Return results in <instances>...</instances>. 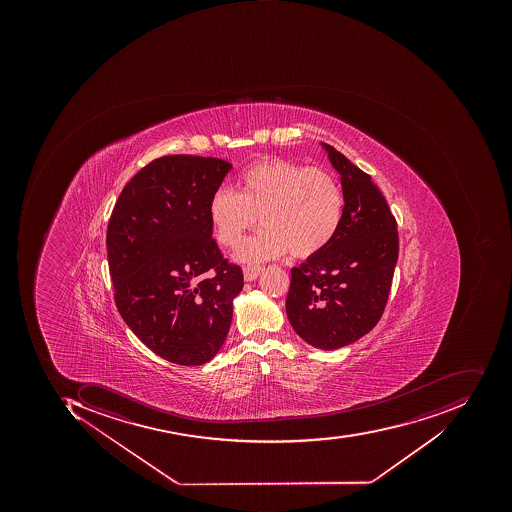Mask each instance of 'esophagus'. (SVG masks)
<instances>
[{
    "instance_id": "1",
    "label": "esophagus",
    "mask_w": 512,
    "mask_h": 512,
    "mask_svg": "<svg viewBox=\"0 0 512 512\" xmlns=\"http://www.w3.org/2000/svg\"><path fill=\"white\" fill-rule=\"evenodd\" d=\"M263 271V268L261 266H246L244 268V280L246 281H254L255 278L260 275V272Z\"/></svg>"
}]
</instances>
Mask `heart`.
Masks as SVG:
<instances>
[{
    "mask_svg": "<svg viewBox=\"0 0 512 512\" xmlns=\"http://www.w3.org/2000/svg\"><path fill=\"white\" fill-rule=\"evenodd\" d=\"M237 189H218L209 217L218 243L231 249L258 220L263 224L238 252V260L255 263L288 251L292 257H312L340 229L345 198L337 178L323 167L263 158L238 175Z\"/></svg>",
    "mask_w": 512,
    "mask_h": 512,
    "instance_id": "b5f03b06",
    "label": "heart"
}]
</instances>
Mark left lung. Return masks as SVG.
Here are the masks:
<instances>
[{"label":"left lung","mask_w":512,"mask_h":512,"mask_svg":"<svg viewBox=\"0 0 512 512\" xmlns=\"http://www.w3.org/2000/svg\"><path fill=\"white\" fill-rule=\"evenodd\" d=\"M340 174L345 209L334 240L292 268L286 312L294 331L323 351L351 345L380 320L398 258L397 221L366 172L321 143Z\"/></svg>","instance_id":"obj_1"}]
</instances>
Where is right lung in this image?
I'll return each instance as SVG.
<instances>
[{
  "label": "right lung",
  "instance_id": "right-lung-1",
  "mask_svg": "<svg viewBox=\"0 0 512 512\" xmlns=\"http://www.w3.org/2000/svg\"><path fill=\"white\" fill-rule=\"evenodd\" d=\"M232 164L166 155L124 186L107 224L115 304L147 348L200 366L228 337L243 271L212 238L209 203Z\"/></svg>",
  "mask_w": 512,
  "mask_h": 512
}]
</instances>
